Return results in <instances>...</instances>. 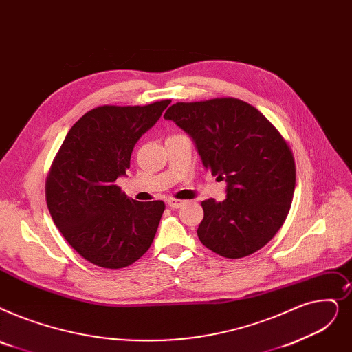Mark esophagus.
Returning a JSON list of instances; mask_svg holds the SVG:
<instances>
[{"label": "esophagus", "instance_id": "esophagus-1", "mask_svg": "<svg viewBox=\"0 0 352 352\" xmlns=\"http://www.w3.org/2000/svg\"><path fill=\"white\" fill-rule=\"evenodd\" d=\"M184 200H177V198H168L166 200V204L170 206L171 208H179V207H182L184 206Z\"/></svg>", "mask_w": 352, "mask_h": 352}]
</instances>
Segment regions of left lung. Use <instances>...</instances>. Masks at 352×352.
Returning a JSON list of instances; mask_svg holds the SVG:
<instances>
[{"mask_svg": "<svg viewBox=\"0 0 352 352\" xmlns=\"http://www.w3.org/2000/svg\"><path fill=\"white\" fill-rule=\"evenodd\" d=\"M164 118L191 136L211 175L227 182L224 201L201 203L198 239L227 258L262 249L285 223L295 191V160L280 132L236 98L178 102Z\"/></svg>", "mask_w": 352, "mask_h": 352, "instance_id": "1", "label": "left lung"}]
</instances>
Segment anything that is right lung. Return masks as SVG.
Here are the masks:
<instances>
[{
  "instance_id": "right-lung-1",
  "label": "right lung",
  "mask_w": 352,
  "mask_h": 352,
  "mask_svg": "<svg viewBox=\"0 0 352 352\" xmlns=\"http://www.w3.org/2000/svg\"><path fill=\"white\" fill-rule=\"evenodd\" d=\"M170 103L99 106L76 122L56 154L45 201L60 233L87 262L126 267L154 241L164 201L132 200L116 179L129 170L135 144Z\"/></svg>"
}]
</instances>
